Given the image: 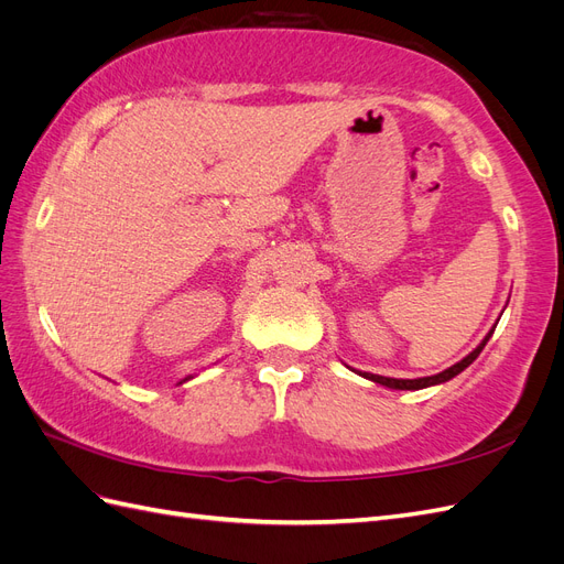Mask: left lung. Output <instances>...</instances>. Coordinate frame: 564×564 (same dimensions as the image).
<instances>
[{"label": "left lung", "mask_w": 564, "mask_h": 564, "mask_svg": "<svg viewBox=\"0 0 564 564\" xmlns=\"http://www.w3.org/2000/svg\"><path fill=\"white\" fill-rule=\"evenodd\" d=\"M491 334H494V327L489 329V334L480 340V346H477L473 352H468L464 360L460 362H456V365H452L449 369H445V371H440V373H435V377H423V379H390V377H379V373H369V371H357V369H352L355 373H360V377H365V379H369V381H373V383H381V386H386V388H392V390H421V388H431V386H440V383H445V381H449V379H454V377H458L460 371H464L466 367H470L475 360H477V355L482 352V348L487 346V340L491 338Z\"/></svg>", "instance_id": "left-lung-1"}]
</instances>
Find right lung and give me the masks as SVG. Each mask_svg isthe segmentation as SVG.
Masks as SVG:
<instances>
[{"label":"right lung","mask_w":564,"mask_h":564,"mask_svg":"<svg viewBox=\"0 0 564 564\" xmlns=\"http://www.w3.org/2000/svg\"><path fill=\"white\" fill-rule=\"evenodd\" d=\"M185 381H187V379H185Z\"/></svg>","instance_id":"right-lung-1"}]
</instances>
